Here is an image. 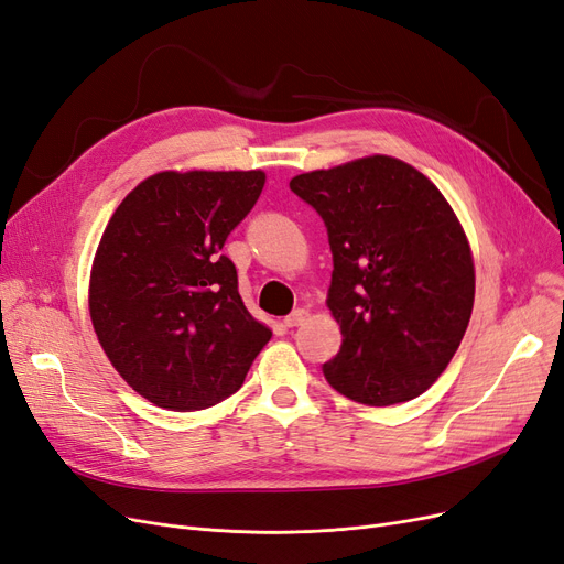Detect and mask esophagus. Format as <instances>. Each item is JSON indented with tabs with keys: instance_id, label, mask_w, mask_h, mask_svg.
<instances>
[{
	"instance_id": "34e87169",
	"label": "esophagus",
	"mask_w": 564,
	"mask_h": 564,
	"mask_svg": "<svg viewBox=\"0 0 564 564\" xmlns=\"http://www.w3.org/2000/svg\"><path fill=\"white\" fill-rule=\"evenodd\" d=\"M310 317V310H305V307H299V310H294V313L291 315H286L284 317V324L291 328V326H301L305 319Z\"/></svg>"
}]
</instances>
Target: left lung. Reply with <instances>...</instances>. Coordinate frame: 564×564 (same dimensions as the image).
<instances>
[{
    "label": "left lung",
    "instance_id": "left-lung-1",
    "mask_svg": "<svg viewBox=\"0 0 564 564\" xmlns=\"http://www.w3.org/2000/svg\"><path fill=\"white\" fill-rule=\"evenodd\" d=\"M289 186L319 212L334 254L326 305L343 345L322 366L328 384L376 408L420 397L448 368L474 310V257L451 203L382 153Z\"/></svg>",
    "mask_w": 564,
    "mask_h": 564
}]
</instances>
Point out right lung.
<instances>
[{
    "mask_svg": "<svg viewBox=\"0 0 564 564\" xmlns=\"http://www.w3.org/2000/svg\"><path fill=\"white\" fill-rule=\"evenodd\" d=\"M263 170H165L134 186L97 245L88 310L105 355L147 401L203 411L238 392L273 338L249 315L221 247Z\"/></svg>",
    "mask_w": 564,
    "mask_h": 564,
    "instance_id": "1",
    "label": "right lung"
}]
</instances>
